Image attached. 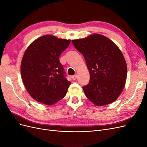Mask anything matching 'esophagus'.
<instances>
[{"label":"esophagus","mask_w":147,"mask_h":147,"mask_svg":"<svg viewBox=\"0 0 147 147\" xmlns=\"http://www.w3.org/2000/svg\"><path fill=\"white\" fill-rule=\"evenodd\" d=\"M72 79L73 80H75L77 79V75H73V76H72Z\"/></svg>","instance_id":"obj_1"}]
</instances>
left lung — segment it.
<instances>
[{
	"instance_id": "left-lung-1",
	"label": "left lung",
	"mask_w": 147,
	"mask_h": 147,
	"mask_svg": "<svg viewBox=\"0 0 147 147\" xmlns=\"http://www.w3.org/2000/svg\"><path fill=\"white\" fill-rule=\"evenodd\" d=\"M72 42L83 55L90 80L83 89L87 98L97 106L112 103L122 92L127 77V64L118 47L99 34Z\"/></svg>"
}]
</instances>
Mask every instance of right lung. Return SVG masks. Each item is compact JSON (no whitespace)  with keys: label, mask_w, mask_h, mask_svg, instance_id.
Masks as SVG:
<instances>
[{"label":"right lung","mask_w":147,"mask_h":147,"mask_svg":"<svg viewBox=\"0 0 147 147\" xmlns=\"http://www.w3.org/2000/svg\"><path fill=\"white\" fill-rule=\"evenodd\" d=\"M70 43V40L45 35L26 50L21 63V78L35 100L51 105L65 96L70 82L64 77L59 57Z\"/></svg>","instance_id":"right-lung-1"}]
</instances>
